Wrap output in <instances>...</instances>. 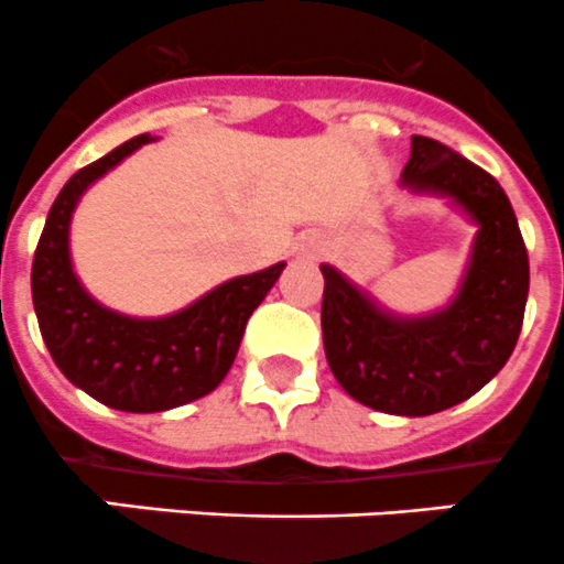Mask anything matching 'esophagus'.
Instances as JSON below:
<instances>
[{"instance_id":"34e87169","label":"esophagus","mask_w":564,"mask_h":564,"mask_svg":"<svg viewBox=\"0 0 564 564\" xmlns=\"http://www.w3.org/2000/svg\"><path fill=\"white\" fill-rule=\"evenodd\" d=\"M326 241L321 236H304L299 241V247H295V254L304 260H317L321 254H326Z\"/></svg>"}]
</instances>
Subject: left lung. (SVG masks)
Masks as SVG:
<instances>
[{
  "instance_id": "8db88e82",
  "label": "left lung",
  "mask_w": 564,
  "mask_h": 564,
  "mask_svg": "<svg viewBox=\"0 0 564 564\" xmlns=\"http://www.w3.org/2000/svg\"><path fill=\"white\" fill-rule=\"evenodd\" d=\"M400 186L447 197L477 225L469 265L447 306L398 315L323 263V348L361 405L427 416L469 400L510 359L529 295V258L505 188L431 137H411Z\"/></svg>"
}]
</instances>
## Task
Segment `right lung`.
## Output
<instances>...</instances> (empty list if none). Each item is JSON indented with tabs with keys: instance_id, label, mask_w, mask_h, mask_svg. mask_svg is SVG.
Listing matches in <instances>:
<instances>
[{
	"instance_id": "add662e5",
	"label": "right lung",
	"mask_w": 564,
	"mask_h": 564,
	"mask_svg": "<svg viewBox=\"0 0 564 564\" xmlns=\"http://www.w3.org/2000/svg\"><path fill=\"white\" fill-rule=\"evenodd\" d=\"M148 142L150 133L128 139L65 183L32 263V304L54 365L98 403L131 414L170 411L214 392L236 361L249 315L284 269L276 263L227 280L161 317H131L95 301L70 260V219L82 194Z\"/></svg>"
}]
</instances>
